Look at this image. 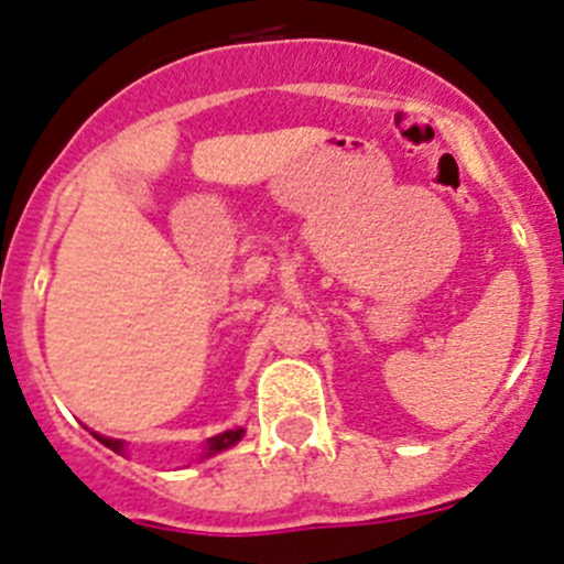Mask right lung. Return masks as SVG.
Segmentation results:
<instances>
[{
	"mask_svg": "<svg viewBox=\"0 0 564 564\" xmlns=\"http://www.w3.org/2000/svg\"><path fill=\"white\" fill-rule=\"evenodd\" d=\"M242 433H246V427H231V431H224V433H218V436L206 438L204 456L200 458H212V456H218V453L229 451V447H235V444L242 438ZM91 436H95L100 444H106V447H111L113 453L126 456V442H122V438H108V436H100V433H95V431H91Z\"/></svg>",
	"mask_w": 564,
	"mask_h": 564,
	"instance_id": "obj_1",
	"label": "right lung"
}]
</instances>
